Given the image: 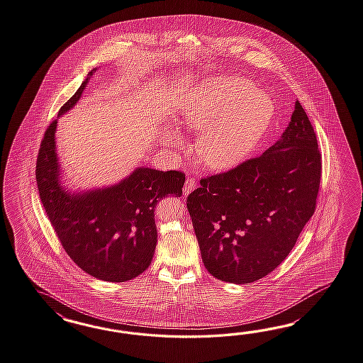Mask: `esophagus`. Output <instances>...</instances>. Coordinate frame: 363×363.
Wrapping results in <instances>:
<instances>
[{"label":"esophagus","instance_id":"obj_1","mask_svg":"<svg viewBox=\"0 0 363 363\" xmlns=\"http://www.w3.org/2000/svg\"><path fill=\"white\" fill-rule=\"evenodd\" d=\"M195 186H196V184H195L194 178L187 177V179L185 181V185H184V195L187 196V195L190 194L194 190Z\"/></svg>","mask_w":363,"mask_h":363}]
</instances>
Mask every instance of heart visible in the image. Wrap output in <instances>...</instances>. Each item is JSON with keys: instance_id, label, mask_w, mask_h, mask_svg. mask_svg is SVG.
I'll use <instances>...</instances> for the list:
<instances>
[{"instance_id": "heart-1", "label": "heart", "mask_w": 363, "mask_h": 363, "mask_svg": "<svg viewBox=\"0 0 363 363\" xmlns=\"http://www.w3.org/2000/svg\"><path fill=\"white\" fill-rule=\"evenodd\" d=\"M272 99L242 77L206 82L182 113L186 130L202 133L196 143L201 162L211 169H230L256 150L273 118ZM169 147H179L181 136H165Z\"/></svg>"}]
</instances>
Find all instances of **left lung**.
<instances>
[{"label":"left lung","mask_w":363,"mask_h":363,"mask_svg":"<svg viewBox=\"0 0 363 363\" xmlns=\"http://www.w3.org/2000/svg\"><path fill=\"white\" fill-rule=\"evenodd\" d=\"M320 178L316 133L296 101L278 142L228 172L201 178L187 196L208 273L230 283L272 273L315 213Z\"/></svg>","instance_id":"obj_1"}]
</instances>
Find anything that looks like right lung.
Wrapping results in <instances>:
<instances>
[{
  "label": "right lung",
  "mask_w": 363,
  "mask_h": 363,
  "mask_svg": "<svg viewBox=\"0 0 363 363\" xmlns=\"http://www.w3.org/2000/svg\"><path fill=\"white\" fill-rule=\"evenodd\" d=\"M88 80L62 105L59 116L76 105ZM56 123L55 119L45 130L35 168L39 196L53 230L85 273L106 282L130 281L148 269L155 255L156 204L169 195H182L185 174L139 168L118 185L69 194L59 182Z\"/></svg>",
  "instance_id": "obj_1"
}]
</instances>
